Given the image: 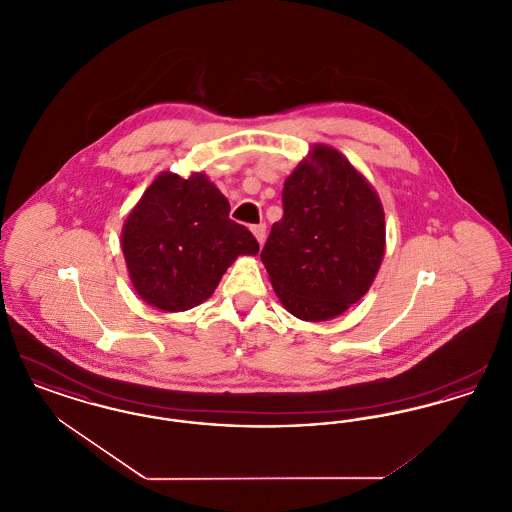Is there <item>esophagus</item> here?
<instances>
[{"mask_svg": "<svg viewBox=\"0 0 512 512\" xmlns=\"http://www.w3.org/2000/svg\"><path fill=\"white\" fill-rule=\"evenodd\" d=\"M251 232L255 234L257 242L263 245V242H265V238H267V224L263 222V224H255V226H251Z\"/></svg>", "mask_w": 512, "mask_h": 512, "instance_id": "obj_1", "label": "esophagus"}]
</instances>
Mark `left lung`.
<instances>
[{"label": "left lung", "mask_w": 512, "mask_h": 512, "mask_svg": "<svg viewBox=\"0 0 512 512\" xmlns=\"http://www.w3.org/2000/svg\"><path fill=\"white\" fill-rule=\"evenodd\" d=\"M261 259L282 305L301 320L338 317L370 288L384 257V209L340 151L313 149L282 190Z\"/></svg>", "instance_id": "8db88e82"}]
</instances>
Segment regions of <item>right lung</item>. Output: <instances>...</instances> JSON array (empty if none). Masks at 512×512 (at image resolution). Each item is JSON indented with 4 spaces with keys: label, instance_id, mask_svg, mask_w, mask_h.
<instances>
[{
    "label": "right lung",
    "instance_id": "add662e5",
    "mask_svg": "<svg viewBox=\"0 0 512 512\" xmlns=\"http://www.w3.org/2000/svg\"><path fill=\"white\" fill-rule=\"evenodd\" d=\"M228 215L230 203L205 174L163 172L122 226L140 297L161 311H188L211 297L238 255H257L255 236Z\"/></svg>",
    "mask_w": 512,
    "mask_h": 512
}]
</instances>
